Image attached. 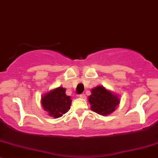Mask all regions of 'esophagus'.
Wrapping results in <instances>:
<instances>
[{
    "label": "esophagus",
    "mask_w": 158,
    "mask_h": 158,
    "mask_svg": "<svg viewBox=\"0 0 158 158\" xmlns=\"http://www.w3.org/2000/svg\"><path fill=\"white\" fill-rule=\"evenodd\" d=\"M79 97H80V98L84 99L86 97V96H85V94H80Z\"/></svg>",
    "instance_id": "34e87169"
}]
</instances>
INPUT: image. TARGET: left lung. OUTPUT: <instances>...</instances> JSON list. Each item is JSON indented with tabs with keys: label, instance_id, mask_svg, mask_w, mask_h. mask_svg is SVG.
<instances>
[{
	"label": "left lung",
	"instance_id": "1",
	"mask_svg": "<svg viewBox=\"0 0 158 158\" xmlns=\"http://www.w3.org/2000/svg\"><path fill=\"white\" fill-rule=\"evenodd\" d=\"M88 100L91 105V110L103 115L113 113L120 101L117 96L101 86L92 89Z\"/></svg>",
	"mask_w": 158,
	"mask_h": 158
}]
</instances>
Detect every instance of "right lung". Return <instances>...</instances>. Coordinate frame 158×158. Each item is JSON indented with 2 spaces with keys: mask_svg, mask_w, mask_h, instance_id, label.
<instances>
[{
  "mask_svg": "<svg viewBox=\"0 0 158 158\" xmlns=\"http://www.w3.org/2000/svg\"><path fill=\"white\" fill-rule=\"evenodd\" d=\"M66 90L58 87L50 91L42 98V106L48 115L54 118H58L70 110L71 99L65 94Z\"/></svg>",
  "mask_w": 158,
  "mask_h": 158,
  "instance_id": "1",
  "label": "right lung"
}]
</instances>
